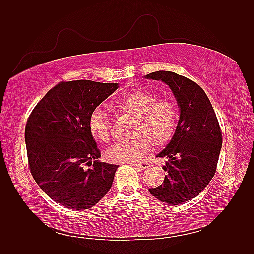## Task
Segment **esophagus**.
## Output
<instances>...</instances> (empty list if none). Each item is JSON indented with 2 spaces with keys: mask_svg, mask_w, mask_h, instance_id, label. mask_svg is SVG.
<instances>
[{
  "mask_svg": "<svg viewBox=\"0 0 254 254\" xmlns=\"http://www.w3.org/2000/svg\"><path fill=\"white\" fill-rule=\"evenodd\" d=\"M133 165L137 168H141V170H145V168H147V167L150 166V164L148 162H144V161H143V162H136Z\"/></svg>",
  "mask_w": 254,
  "mask_h": 254,
  "instance_id": "esophagus-1",
  "label": "esophagus"
}]
</instances>
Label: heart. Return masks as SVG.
<instances>
[{
    "label": "heart",
    "instance_id": "obj_1",
    "mask_svg": "<svg viewBox=\"0 0 254 254\" xmlns=\"http://www.w3.org/2000/svg\"><path fill=\"white\" fill-rule=\"evenodd\" d=\"M115 112L133 118L130 133L133 139L112 145L105 151L111 163H130L143 157L150 147H161L172 140L178 121V109L170 98H159L147 90L130 92L113 103ZM89 130L99 142L110 139L109 117L101 108L91 112Z\"/></svg>",
    "mask_w": 254,
    "mask_h": 254
}]
</instances>
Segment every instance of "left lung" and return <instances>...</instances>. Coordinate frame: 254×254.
<instances>
[{
  "instance_id": "obj_1",
  "label": "left lung",
  "mask_w": 254,
  "mask_h": 254,
  "mask_svg": "<svg viewBox=\"0 0 254 254\" xmlns=\"http://www.w3.org/2000/svg\"><path fill=\"white\" fill-rule=\"evenodd\" d=\"M170 86L180 107V118L172 141L157 158H165L163 183L150 194L168 204L197 197L217 168L222 133L216 114L203 89L195 81L170 71L146 75Z\"/></svg>"
}]
</instances>
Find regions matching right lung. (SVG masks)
Listing matches in <instances>:
<instances>
[{
  "label": "right lung",
  "instance_id": "right-lung-1",
  "mask_svg": "<svg viewBox=\"0 0 254 254\" xmlns=\"http://www.w3.org/2000/svg\"><path fill=\"white\" fill-rule=\"evenodd\" d=\"M118 87L86 79L60 81L27 119L29 171L45 194L68 209H89L112 186L119 165L97 161L101 150L88 124L91 112Z\"/></svg>",
  "mask_w": 254,
  "mask_h": 254
}]
</instances>
